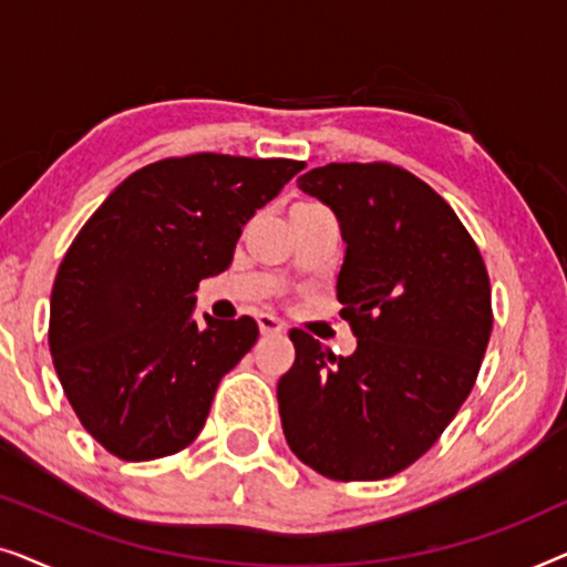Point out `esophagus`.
I'll list each match as a JSON object with an SVG mask.
<instances>
[{
  "label": "esophagus",
  "instance_id": "34e87169",
  "mask_svg": "<svg viewBox=\"0 0 567 567\" xmlns=\"http://www.w3.org/2000/svg\"><path fill=\"white\" fill-rule=\"evenodd\" d=\"M258 328L262 336H281V332L286 330L284 322L274 315H258Z\"/></svg>",
  "mask_w": 567,
  "mask_h": 567
}]
</instances>
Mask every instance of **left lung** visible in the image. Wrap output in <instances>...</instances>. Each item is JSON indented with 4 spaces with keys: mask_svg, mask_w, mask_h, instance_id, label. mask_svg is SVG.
<instances>
[{
    "mask_svg": "<svg viewBox=\"0 0 567 567\" xmlns=\"http://www.w3.org/2000/svg\"><path fill=\"white\" fill-rule=\"evenodd\" d=\"M340 221V317L359 346L336 355L291 330L278 382L291 452L363 483L410 467L475 386L493 330L491 278L475 239L431 185L390 162H330L299 177Z\"/></svg>",
    "mask_w": 567,
    "mask_h": 567,
    "instance_id": "1",
    "label": "left lung"
}]
</instances>
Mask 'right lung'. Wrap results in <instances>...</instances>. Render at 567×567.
<instances>
[{
    "mask_svg": "<svg viewBox=\"0 0 567 567\" xmlns=\"http://www.w3.org/2000/svg\"><path fill=\"white\" fill-rule=\"evenodd\" d=\"M301 169L214 152L159 159L74 237L53 281L49 346L69 405L113 456L159 460L204 429L258 322L198 324V284L229 268L245 224Z\"/></svg>",
    "mask_w": 567,
    "mask_h": 567,
    "instance_id": "right-lung-1",
    "label": "right lung"
}]
</instances>
